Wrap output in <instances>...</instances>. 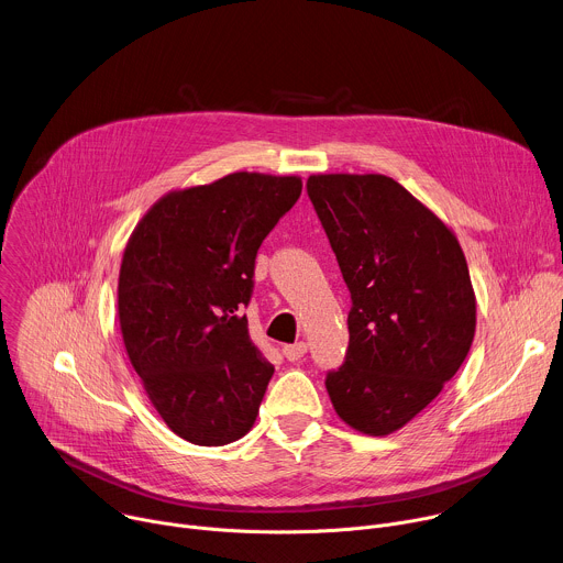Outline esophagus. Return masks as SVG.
Segmentation results:
<instances>
[{"mask_svg":"<svg viewBox=\"0 0 563 563\" xmlns=\"http://www.w3.org/2000/svg\"><path fill=\"white\" fill-rule=\"evenodd\" d=\"M305 354H307V343H302V341L283 347V356H285L287 361H291V363H294V361H300Z\"/></svg>","mask_w":563,"mask_h":563,"instance_id":"esophagus-1","label":"esophagus"}]
</instances>
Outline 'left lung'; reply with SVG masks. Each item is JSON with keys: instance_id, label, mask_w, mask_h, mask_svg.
I'll use <instances>...</instances> for the list:
<instances>
[{"instance_id": "left-lung-1", "label": "left lung", "mask_w": 563, "mask_h": 563, "mask_svg": "<svg viewBox=\"0 0 563 563\" xmlns=\"http://www.w3.org/2000/svg\"><path fill=\"white\" fill-rule=\"evenodd\" d=\"M307 196L352 296L350 345L325 387L354 430L385 437L426 410L465 361L476 300L456 235L406 187L309 176Z\"/></svg>"}]
</instances>
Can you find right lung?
Returning a JSON list of instances; mask_svg holds the SVG:
<instances>
[{
    "mask_svg": "<svg viewBox=\"0 0 563 563\" xmlns=\"http://www.w3.org/2000/svg\"><path fill=\"white\" fill-rule=\"evenodd\" d=\"M296 176L238 172L172 191L137 222L118 280L129 361L157 415L185 441L245 437L274 365L247 316L256 254L300 198Z\"/></svg>",
    "mask_w": 563,
    "mask_h": 563,
    "instance_id": "1",
    "label": "right lung"
}]
</instances>
